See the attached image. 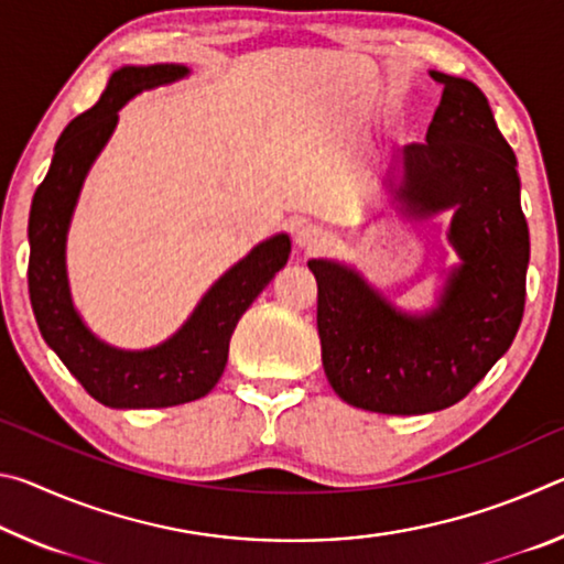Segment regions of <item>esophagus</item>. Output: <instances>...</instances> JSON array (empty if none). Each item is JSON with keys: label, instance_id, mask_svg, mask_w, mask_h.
Returning <instances> with one entry per match:
<instances>
[{"label": "esophagus", "instance_id": "1", "mask_svg": "<svg viewBox=\"0 0 564 564\" xmlns=\"http://www.w3.org/2000/svg\"><path fill=\"white\" fill-rule=\"evenodd\" d=\"M295 246H299L305 253L326 251V248L330 246V234L321 226H303V228H299V234H295Z\"/></svg>", "mask_w": 564, "mask_h": 564}]
</instances>
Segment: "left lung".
Segmentation results:
<instances>
[{
    "label": "left lung",
    "instance_id": "8db88e82",
    "mask_svg": "<svg viewBox=\"0 0 564 564\" xmlns=\"http://www.w3.org/2000/svg\"><path fill=\"white\" fill-rule=\"evenodd\" d=\"M443 84L425 144L400 149L395 198L410 216L453 208L447 241L460 256L423 316L395 311L362 275L308 261L318 281V336L328 383L346 403L386 415L451 408L512 346L524 311L530 234L520 176L485 94L460 76Z\"/></svg>",
    "mask_w": 564,
    "mask_h": 564
}]
</instances>
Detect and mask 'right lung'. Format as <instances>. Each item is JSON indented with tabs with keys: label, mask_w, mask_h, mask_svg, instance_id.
<instances>
[{
	"label": "right lung",
	"mask_w": 564,
	"mask_h": 564,
	"mask_svg": "<svg viewBox=\"0 0 564 564\" xmlns=\"http://www.w3.org/2000/svg\"><path fill=\"white\" fill-rule=\"evenodd\" d=\"M188 74L181 64L121 66L101 99L66 123L52 166L30 212V301L36 326L84 390L109 408H171L204 398L221 378L238 318L279 273L291 238L279 234L253 248L218 279L174 336L149 350H119L99 340L76 313L66 281V231L94 159L119 121V109L139 91Z\"/></svg>",
	"instance_id": "obj_1"
}]
</instances>
